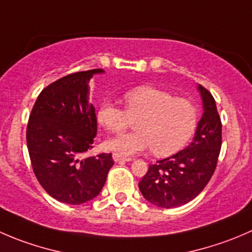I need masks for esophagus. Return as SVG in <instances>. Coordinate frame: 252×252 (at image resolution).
I'll return each mask as SVG.
<instances>
[{"label": "esophagus", "instance_id": "esophagus-1", "mask_svg": "<svg viewBox=\"0 0 252 252\" xmlns=\"http://www.w3.org/2000/svg\"><path fill=\"white\" fill-rule=\"evenodd\" d=\"M113 160L116 161V162H119V161H131V160H133V158H126V156L121 155V154L114 153L113 154Z\"/></svg>", "mask_w": 252, "mask_h": 252}]
</instances>
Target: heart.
I'll return each instance as SVG.
<instances>
[{
  "label": "heart",
  "instance_id": "heart-1",
  "mask_svg": "<svg viewBox=\"0 0 252 252\" xmlns=\"http://www.w3.org/2000/svg\"><path fill=\"white\" fill-rule=\"evenodd\" d=\"M126 109L103 101L97 121L112 133L126 130L136 121L138 131L107 140L106 146L123 156L151 150L158 156L177 153L192 138L198 123V109L191 99L175 97L165 90L139 86L123 96Z\"/></svg>",
  "mask_w": 252,
  "mask_h": 252
}]
</instances>
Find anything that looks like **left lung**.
<instances>
[{
	"instance_id": "1",
	"label": "left lung",
	"mask_w": 252,
	"mask_h": 252,
	"mask_svg": "<svg viewBox=\"0 0 252 252\" xmlns=\"http://www.w3.org/2000/svg\"><path fill=\"white\" fill-rule=\"evenodd\" d=\"M203 99V117L192 143L183 150L156 163L139 182L146 201L161 208L188 203L204 189L213 176L221 148V121L211 92L198 86Z\"/></svg>"
}]
</instances>
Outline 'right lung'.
<instances>
[{"label":"right lung","mask_w":252,"mask_h":252,"mask_svg":"<svg viewBox=\"0 0 252 252\" xmlns=\"http://www.w3.org/2000/svg\"><path fill=\"white\" fill-rule=\"evenodd\" d=\"M102 69L66 75L39 94L29 114L27 146L41 187L59 202L81 204L106 183L112 154L85 158L94 148L97 118L89 98V81Z\"/></svg>","instance_id":"right-lung-1"}]
</instances>
